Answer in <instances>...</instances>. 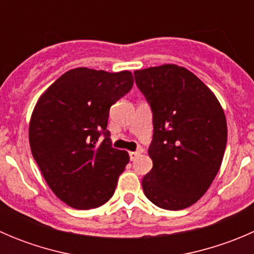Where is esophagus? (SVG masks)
Returning a JSON list of instances; mask_svg holds the SVG:
<instances>
[{
  "label": "esophagus",
  "mask_w": 254,
  "mask_h": 254,
  "mask_svg": "<svg viewBox=\"0 0 254 254\" xmlns=\"http://www.w3.org/2000/svg\"><path fill=\"white\" fill-rule=\"evenodd\" d=\"M129 155H130V160L135 161V160H136L137 156L140 155V152H137V151H132V152H130Z\"/></svg>",
  "instance_id": "1"
}]
</instances>
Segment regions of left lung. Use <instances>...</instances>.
Here are the masks:
<instances>
[{"mask_svg":"<svg viewBox=\"0 0 254 254\" xmlns=\"http://www.w3.org/2000/svg\"><path fill=\"white\" fill-rule=\"evenodd\" d=\"M134 77L153 114V167L142 179L143 193L158 207L186 209L220 170L227 141L224 109L203 81L175 64L136 70Z\"/></svg>","mask_w":254,"mask_h":254,"instance_id":"obj_1","label":"left lung"}]
</instances>
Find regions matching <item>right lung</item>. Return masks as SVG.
Instances as JSON below:
<instances>
[{
    "label": "right lung",
    "mask_w": 254,
    "mask_h": 254,
    "mask_svg": "<svg viewBox=\"0 0 254 254\" xmlns=\"http://www.w3.org/2000/svg\"><path fill=\"white\" fill-rule=\"evenodd\" d=\"M130 71L68 70L38 99L29 143L49 188L68 206L88 210L107 203L129 153L112 147L109 109L131 89ZM103 132L105 140L98 142Z\"/></svg>",
    "instance_id": "obj_1"
}]
</instances>
